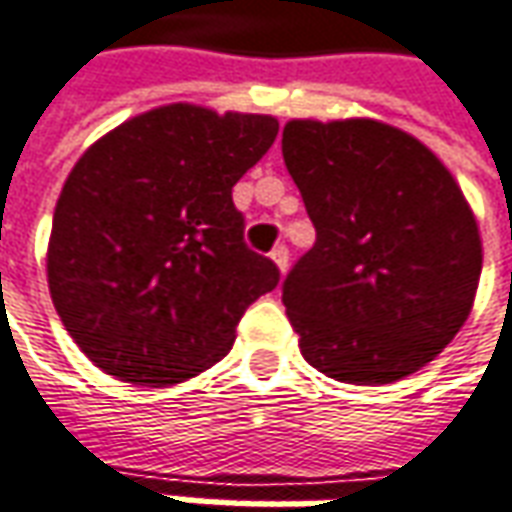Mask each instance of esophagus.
<instances>
[{"label":"esophagus","instance_id":"esophagus-1","mask_svg":"<svg viewBox=\"0 0 512 512\" xmlns=\"http://www.w3.org/2000/svg\"><path fill=\"white\" fill-rule=\"evenodd\" d=\"M271 260H274V266L280 269V274H285V269H288V249H285L283 243L271 249Z\"/></svg>","mask_w":512,"mask_h":512}]
</instances>
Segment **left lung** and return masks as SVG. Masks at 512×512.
<instances>
[{"label": "left lung", "instance_id": "obj_1", "mask_svg": "<svg viewBox=\"0 0 512 512\" xmlns=\"http://www.w3.org/2000/svg\"><path fill=\"white\" fill-rule=\"evenodd\" d=\"M283 159L316 229L283 283L305 361L356 387L417 373L465 325L482 274L457 179L420 139L370 117L288 120Z\"/></svg>", "mask_w": 512, "mask_h": 512}]
</instances>
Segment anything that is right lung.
Returning a JSON list of instances; mask_svg holds the SVG:
<instances>
[{
	"mask_svg": "<svg viewBox=\"0 0 512 512\" xmlns=\"http://www.w3.org/2000/svg\"><path fill=\"white\" fill-rule=\"evenodd\" d=\"M271 114L170 103L92 142L52 215L47 283L86 358L168 387L227 356L280 271L243 243L232 187L271 148Z\"/></svg>",
	"mask_w": 512,
	"mask_h": 512,
	"instance_id": "right-lung-1",
	"label": "right lung"
}]
</instances>
